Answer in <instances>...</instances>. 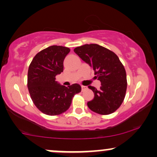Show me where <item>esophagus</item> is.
Returning a JSON list of instances; mask_svg holds the SVG:
<instances>
[{
    "mask_svg": "<svg viewBox=\"0 0 157 157\" xmlns=\"http://www.w3.org/2000/svg\"><path fill=\"white\" fill-rule=\"evenodd\" d=\"M81 88H82V91H85V90L87 89V87L85 86H81Z\"/></svg>",
    "mask_w": 157,
    "mask_h": 157,
    "instance_id": "34e87169",
    "label": "esophagus"
}]
</instances>
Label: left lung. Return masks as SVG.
<instances>
[{
	"instance_id": "obj_1",
	"label": "left lung",
	"mask_w": 157,
	"mask_h": 157,
	"mask_svg": "<svg viewBox=\"0 0 157 157\" xmlns=\"http://www.w3.org/2000/svg\"><path fill=\"white\" fill-rule=\"evenodd\" d=\"M75 53L94 71L101 82L100 89L93 86L94 97L87 105L94 112L107 115L117 111L123 102L127 89L126 72L117 55L97 44H85L74 49Z\"/></svg>"
}]
</instances>
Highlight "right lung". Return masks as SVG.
<instances>
[{"instance_id":"right-lung-1","label":"right lung","mask_w":157,"mask_h":157,"mask_svg":"<svg viewBox=\"0 0 157 157\" xmlns=\"http://www.w3.org/2000/svg\"><path fill=\"white\" fill-rule=\"evenodd\" d=\"M69 48L51 46L36 55L29 66L27 87L35 105L42 113L55 116L69 109L81 86L75 83L66 87L55 81L63 71V60Z\"/></svg>"}]
</instances>
